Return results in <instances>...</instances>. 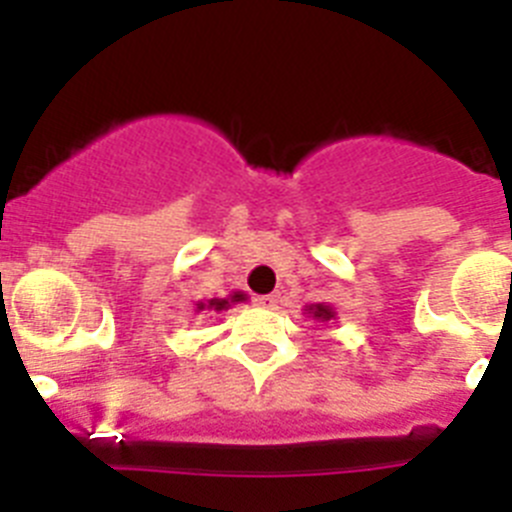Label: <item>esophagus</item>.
<instances>
[{
  "instance_id": "34e87169",
  "label": "esophagus",
  "mask_w": 512,
  "mask_h": 512,
  "mask_svg": "<svg viewBox=\"0 0 512 512\" xmlns=\"http://www.w3.org/2000/svg\"><path fill=\"white\" fill-rule=\"evenodd\" d=\"M253 302H256L259 307H277L279 300H277V295H259Z\"/></svg>"
}]
</instances>
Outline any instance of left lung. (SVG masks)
Listing matches in <instances>:
<instances>
[{
  "label": "left lung",
  "instance_id": "1",
  "mask_svg": "<svg viewBox=\"0 0 512 512\" xmlns=\"http://www.w3.org/2000/svg\"><path fill=\"white\" fill-rule=\"evenodd\" d=\"M310 312H312V318H318V320H330V318H333V310H330V307H325V305L310 307Z\"/></svg>",
  "mask_w": 512,
  "mask_h": 512
}]
</instances>
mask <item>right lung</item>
Segmentation results:
<instances>
[{
	"label": "right lung",
	"mask_w": 512,
	"mask_h": 512,
	"mask_svg": "<svg viewBox=\"0 0 512 512\" xmlns=\"http://www.w3.org/2000/svg\"><path fill=\"white\" fill-rule=\"evenodd\" d=\"M241 300H246V297L241 295V292H235L233 297H230V300H210L207 302V310H225V307H230V302H241ZM205 305H200V310Z\"/></svg>",
	"instance_id": "add662e5"
}]
</instances>
